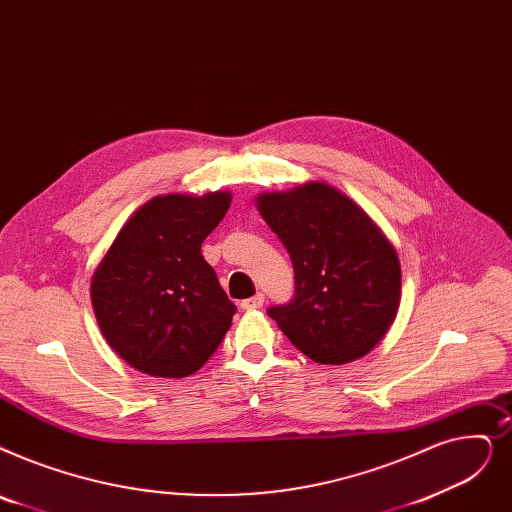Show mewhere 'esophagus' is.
Masks as SVG:
<instances>
[{
	"instance_id": "34e87169",
	"label": "esophagus",
	"mask_w": 512,
	"mask_h": 512,
	"mask_svg": "<svg viewBox=\"0 0 512 512\" xmlns=\"http://www.w3.org/2000/svg\"><path fill=\"white\" fill-rule=\"evenodd\" d=\"M263 299H265V297H263L261 293H257V295H255V297H251V299H244V301L240 303V307H242V309H247V311H251V309H259V307L263 305Z\"/></svg>"
}]
</instances>
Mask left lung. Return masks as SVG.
<instances>
[{
  "mask_svg": "<svg viewBox=\"0 0 512 512\" xmlns=\"http://www.w3.org/2000/svg\"><path fill=\"white\" fill-rule=\"evenodd\" d=\"M257 209L295 270V297L268 316L318 364L364 358L397 316L402 270L393 244L349 196L322 182L263 192Z\"/></svg>",
  "mask_w": 512,
  "mask_h": 512,
  "instance_id": "8db88e82",
  "label": "left lung"
}]
</instances>
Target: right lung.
Instances as JSON below:
<instances>
[{
  "instance_id": "right-lung-1",
  "label": "right lung",
  "mask_w": 512,
  "mask_h": 512,
  "mask_svg": "<svg viewBox=\"0 0 512 512\" xmlns=\"http://www.w3.org/2000/svg\"><path fill=\"white\" fill-rule=\"evenodd\" d=\"M230 192L157 196L133 213L92 276L106 343L136 370L194 374L232 326L236 305L201 253L230 209Z\"/></svg>"
}]
</instances>
